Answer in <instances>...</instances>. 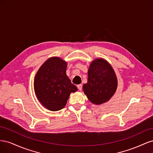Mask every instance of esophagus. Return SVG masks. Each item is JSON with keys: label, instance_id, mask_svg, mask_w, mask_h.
Masks as SVG:
<instances>
[{"label": "esophagus", "instance_id": "obj_1", "mask_svg": "<svg viewBox=\"0 0 153 153\" xmlns=\"http://www.w3.org/2000/svg\"><path fill=\"white\" fill-rule=\"evenodd\" d=\"M77 88H78V90H79V91H82V84L78 85H77Z\"/></svg>", "mask_w": 153, "mask_h": 153}]
</instances>
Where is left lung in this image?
I'll return each instance as SVG.
<instances>
[{
  "label": "left lung",
  "instance_id": "obj_1",
  "mask_svg": "<svg viewBox=\"0 0 153 153\" xmlns=\"http://www.w3.org/2000/svg\"><path fill=\"white\" fill-rule=\"evenodd\" d=\"M117 77L110 64L102 59L92 62L88 71L87 83L83 89L91 102L96 105L108 101L116 91Z\"/></svg>",
  "mask_w": 153,
  "mask_h": 153
}]
</instances>
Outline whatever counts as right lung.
I'll return each mask as SVG.
<instances>
[{
	"label": "right lung",
	"mask_w": 153,
	"mask_h": 153,
	"mask_svg": "<svg viewBox=\"0 0 153 153\" xmlns=\"http://www.w3.org/2000/svg\"><path fill=\"white\" fill-rule=\"evenodd\" d=\"M67 63L59 57L48 59L37 72L34 91L45 108L57 111L66 106L71 92L77 91L67 76Z\"/></svg>",
	"instance_id": "add662e5"
}]
</instances>
